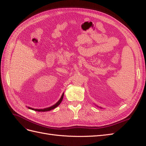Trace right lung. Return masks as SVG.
<instances>
[{
    "label": "right lung",
    "mask_w": 146,
    "mask_h": 146,
    "mask_svg": "<svg viewBox=\"0 0 146 146\" xmlns=\"http://www.w3.org/2000/svg\"><path fill=\"white\" fill-rule=\"evenodd\" d=\"M63 96H64V93H63V94H62V97H61L60 99L59 100V101H58V102H57L56 104H55L54 105H53L52 106H50V107H48V108H45V109H40V110H38V109H33V108H30V107H28V108H29V109L32 110H34V111H39V112H40V111H42V112H45V111H50V110H52L55 109V108H56V107H57L58 106V105L61 103V102H62V100H63Z\"/></svg>",
    "instance_id": "add662e5"
}]
</instances>
